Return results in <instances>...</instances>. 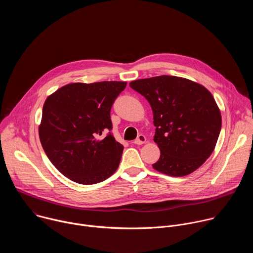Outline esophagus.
I'll return each mask as SVG.
<instances>
[{"label":"esophagus","mask_w":253,"mask_h":253,"mask_svg":"<svg viewBox=\"0 0 253 253\" xmlns=\"http://www.w3.org/2000/svg\"><path fill=\"white\" fill-rule=\"evenodd\" d=\"M146 140H147V139H146L145 136L140 134V135L138 136V138H137L136 140H134V144H136V145H142V144L146 143Z\"/></svg>","instance_id":"esophagus-1"}]
</instances>
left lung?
<instances>
[{"mask_svg":"<svg viewBox=\"0 0 253 253\" xmlns=\"http://www.w3.org/2000/svg\"><path fill=\"white\" fill-rule=\"evenodd\" d=\"M130 87L151 105L154 142L160 157L153 168L181 177L198 169L213 152L221 130V113L201 84L176 76L132 81Z\"/></svg>","mask_w":253,"mask_h":253,"instance_id":"1","label":"left lung"}]
</instances>
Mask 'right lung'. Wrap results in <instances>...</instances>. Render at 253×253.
Masks as SVG:
<instances>
[{
    "label": "right lung",
    "instance_id": "right-lung-1",
    "mask_svg": "<svg viewBox=\"0 0 253 253\" xmlns=\"http://www.w3.org/2000/svg\"><path fill=\"white\" fill-rule=\"evenodd\" d=\"M127 82L71 83L48 96L39 137L52 164L80 184H95L118 168L123 145L110 133L111 107Z\"/></svg>",
    "mask_w": 253,
    "mask_h": 253
}]
</instances>
